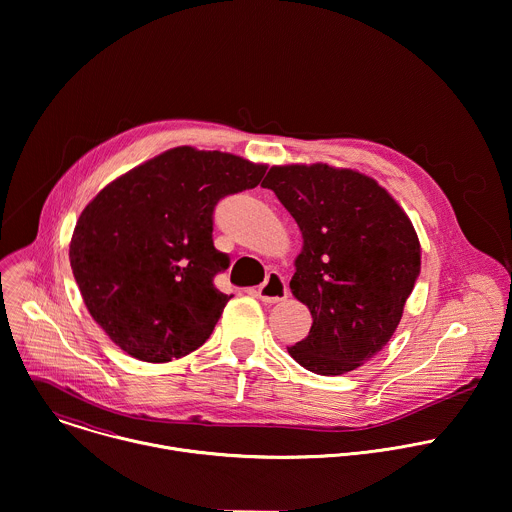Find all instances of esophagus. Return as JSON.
<instances>
[{
    "label": "esophagus",
    "mask_w": 512,
    "mask_h": 512,
    "mask_svg": "<svg viewBox=\"0 0 512 512\" xmlns=\"http://www.w3.org/2000/svg\"><path fill=\"white\" fill-rule=\"evenodd\" d=\"M257 293H259V299L263 303H279L287 297L289 289H287L285 279L279 273H269L265 277V281L259 285Z\"/></svg>",
    "instance_id": "esophagus-1"
}]
</instances>
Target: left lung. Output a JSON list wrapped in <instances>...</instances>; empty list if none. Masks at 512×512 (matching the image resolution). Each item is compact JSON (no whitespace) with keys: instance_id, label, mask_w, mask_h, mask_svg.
Segmentation results:
<instances>
[{"instance_id":"left-lung-1","label":"left lung","mask_w":512,"mask_h":512,"mask_svg":"<svg viewBox=\"0 0 512 512\" xmlns=\"http://www.w3.org/2000/svg\"><path fill=\"white\" fill-rule=\"evenodd\" d=\"M261 187L277 195L303 237L289 287L313 323L289 356L319 376L360 368L392 339L420 275L412 221L352 168L271 166Z\"/></svg>"}]
</instances>
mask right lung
I'll list each match as a JSON object with an SVG mask.
<instances>
[{"label": "right lung", "instance_id": "add662e5", "mask_svg": "<svg viewBox=\"0 0 512 512\" xmlns=\"http://www.w3.org/2000/svg\"><path fill=\"white\" fill-rule=\"evenodd\" d=\"M267 166L219 150L170 148L104 187L82 211L70 265L94 321L128 356L164 364L201 348L231 295L213 279L217 203L255 189Z\"/></svg>", "mask_w": 512, "mask_h": 512}]
</instances>
